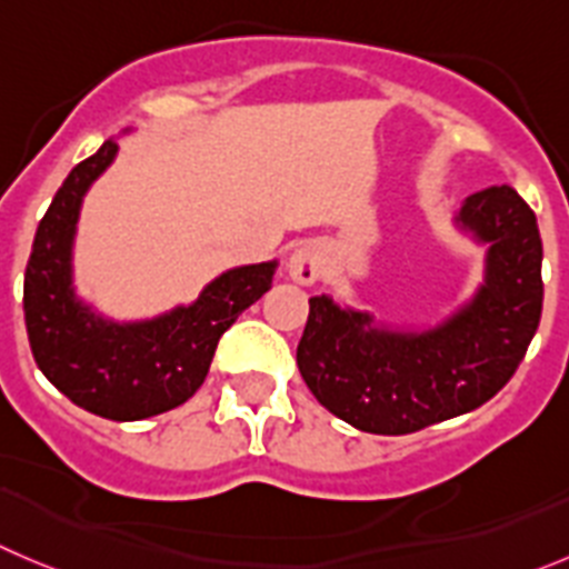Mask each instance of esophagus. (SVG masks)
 I'll return each instance as SVG.
<instances>
[{
	"instance_id": "esophagus-1",
	"label": "esophagus",
	"mask_w": 569,
	"mask_h": 569,
	"mask_svg": "<svg viewBox=\"0 0 569 569\" xmlns=\"http://www.w3.org/2000/svg\"><path fill=\"white\" fill-rule=\"evenodd\" d=\"M323 270H327V251H323L321 242H301V246L290 253L288 273L296 284L310 288V284H316V281L321 279Z\"/></svg>"
}]
</instances>
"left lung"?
<instances>
[{
    "label": "left lung",
    "mask_w": 569,
    "mask_h": 569,
    "mask_svg": "<svg viewBox=\"0 0 569 569\" xmlns=\"http://www.w3.org/2000/svg\"><path fill=\"white\" fill-rule=\"evenodd\" d=\"M458 229L486 246L483 284L419 332L312 296L296 362L312 397L351 427L405 436L489 402L513 377L542 318V237L511 187L463 200Z\"/></svg>",
    "instance_id": "8db88e82"
}]
</instances>
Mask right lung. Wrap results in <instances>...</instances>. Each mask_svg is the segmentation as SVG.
Returning a JSON list of instances; mask_svg holds the SVG:
<instances>
[{
	"label": "right lung",
	"mask_w": 569,
	"mask_h": 569,
	"mask_svg": "<svg viewBox=\"0 0 569 569\" xmlns=\"http://www.w3.org/2000/svg\"><path fill=\"white\" fill-rule=\"evenodd\" d=\"M117 150L108 139L80 161L38 223L24 270V323L38 369L63 397L102 419L139 421L178 408L203 386L220 335L268 293L276 259L226 270L192 305L150 321L102 318L74 296L72 246L83 194Z\"/></svg>",
	"instance_id": "add662e5"
}]
</instances>
